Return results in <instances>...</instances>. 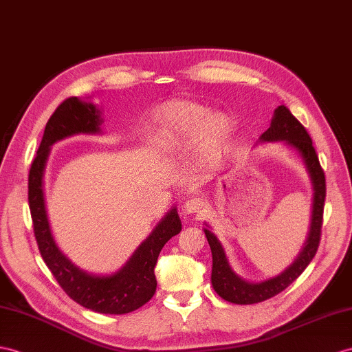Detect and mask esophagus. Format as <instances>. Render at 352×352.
Masks as SVG:
<instances>
[{"label":"esophagus","instance_id":"obj_1","mask_svg":"<svg viewBox=\"0 0 352 352\" xmlns=\"http://www.w3.org/2000/svg\"><path fill=\"white\" fill-rule=\"evenodd\" d=\"M206 210V201L200 197H191L190 200H186L184 204V212L188 213V215H199V213H203Z\"/></svg>","mask_w":352,"mask_h":352}]
</instances>
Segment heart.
Wrapping results in <instances>:
<instances>
[{
    "label": "heart",
    "mask_w": 352,
    "mask_h": 352,
    "mask_svg": "<svg viewBox=\"0 0 352 352\" xmlns=\"http://www.w3.org/2000/svg\"><path fill=\"white\" fill-rule=\"evenodd\" d=\"M233 130L224 113L210 115V109L186 100H171L152 111L151 143L158 151L176 152L197 139L208 149H217Z\"/></svg>",
    "instance_id": "obj_1"
}]
</instances>
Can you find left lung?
I'll return each instance as SVG.
<instances>
[{"label": "left lung", "instance_id": "8db88e82", "mask_svg": "<svg viewBox=\"0 0 352 352\" xmlns=\"http://www.w3.org/2000/svg\"><path fill=\"white\" fill-rule=\"evenodd\" d=\"M258 142H284L287 146L293 148L298 153V157L302 158L307 175H309L314 191L311 227L302 251L298 252L296 260L284 272L265 280L250 282L239 276L231 269L224 246L209 230L210 227L206 224L204 234L212 251V287L219 297L236 305H254L264 302V300L279 294L289 284H293L312 261L321 239L325 200V176L320 166L318 155H316L312 146L311 137L305 130V126L291 115V111L285 106H278L275 115L272 118L270 126L267 128V131L261 134Z\"/></svg>", "mask_w": 352, "mask_h": 352}]
</instances>
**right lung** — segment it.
<instances>
[{
	"label": "right lung",
	"mask_w": 352,
	"mask_h": 352,
	"mask_svg": "<svg viewBox=\"0 0 352 352\" xmlns=\"http://www.w3.org/2000/svg\"><path fill=\"white\" fill-rule=\"evenodd\" d=\"M101 110L88 100L67 98L46 124L28 177V201L40 254L58 284L76 303L98 314L122 315L139 309L155 294L153 269L171 237L181 233L177 209L171 208L121 269L111 275L82 270L59 250L49 224L45 199V170L52 146L76 134H101Z\"/></svg>",
	"instance_id": "obj_1"
}]
</instances>
